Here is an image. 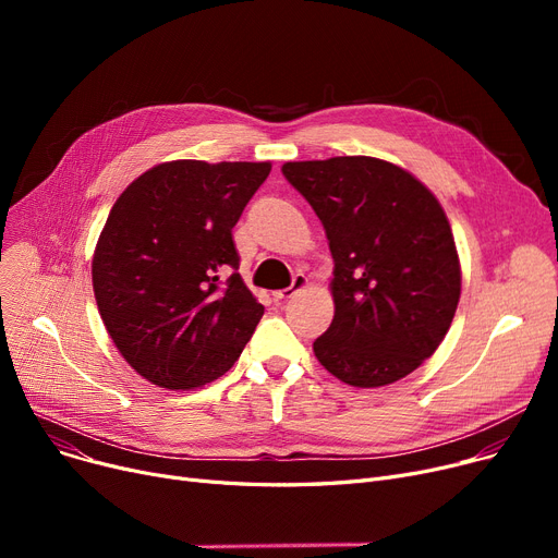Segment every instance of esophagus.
<instances>
[{
	"instance_id": "esophagus-1",
	"label": "esophagus",
	"mask_w": 558,
	"mask_h": 558,
	"mask_svg": "<svg viewBox=\"0 0 558 558\" xmlns=\"http://www.w3.org/2000/svg\"><path fill=\"white\" fill-rule=\"evenodd\" d=\"M307 284H310L307 276L296 274V276H294V280H291V284H289L287 289H278V291H274V299H276V301H289V299H294V296L299 294V291H303Z\"/></svg>"
}]
</instances>
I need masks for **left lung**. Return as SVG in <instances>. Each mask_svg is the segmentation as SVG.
<instances>
[{
	"mask_svg": "<svg viewBox=\"0 0 558 558\" xmlns=\"http://www.w3.org/2000/svg\"><path fill=\"white\" fill-rule=\"evenodd\" d=\"M335 259L330 328L314 355L350 387H385L416 371L450 330L461 264L436 196L407 169L368 156L284 162Z\"/></svg>",
	"mask_w": 558,
	"mask_h": 558,
	"instance_id": "obj_1",
	"label": "left lung"
}]
</instances>
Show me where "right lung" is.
<instances>
[{"instance_id":"1","label":"right lung","mask_w":558,"mask_h":558,"mask_svg":"<svg viewBox=\"0 0 558 558\" xmlns=\"http://www.w3.org/2000/svg\"><path fill=\"white\" fill-rule=\"evenodd\" d=\"M269 171L271 162L171 160L114 201L93 257L95 299L112 343L149 383L208 385L253 337L264 307L238 274L232 228Z\"/></svg>"}]
</instances>
